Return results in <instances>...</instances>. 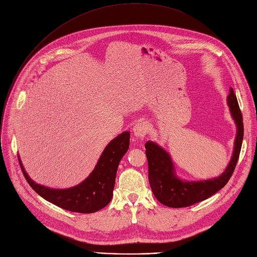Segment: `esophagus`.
<instances>
[{"label":"esophagus","mask_w":257,"mask_h":257,"mask_svg":"<svg viewBox=\"0 0 257 257\" xmlns=\"http://www.w3.org/2000/svg\"><path fill=\"white\" fill-rule=\"evenodd\" d=\"M133 132L136 138L143 140L145 135L149 132V125L145 121H139L133 127Z\"/></svg>","instance_id":"1"}]
</instances>
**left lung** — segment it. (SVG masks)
Instances as JSON below:
<instances>
[{"mask_svg": "<svg viewBox=\"0 0 257 257\" xmlns=\"http://www.w3.org/2000/svg\"><path fill=\"white\" fill-rule=\"evenodd\" d=\"M232 118L237 127V135L231 161L222 175L202 181H185L178 178L170 155L156 142L145 143L149 162V180L156 198L170 207H186L207 199L229 182L237 165L244 135L243 118L233 88L227 97Z\"/></svg>", "mask_w": 257, "mask_h": 257, "instance_id": "1", "label": "left lung"}]
</instances>
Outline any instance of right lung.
Returning <instances> with one entry per match:
<instances>
[{
  "mask_svg": "<svg viewBox=\"0 0 257 257\" xmlns=\"http://www.w3.org/2000/svg\"><path fill=\"white\" fill-rule=\"evenodd\" d=\"M129 131L114 138L105 146L90 175L77 186L68 189H52L36 184L25 172L19 157L18 160L28 184L43 198L66 210L91 213L103 208L111 201L118 166L129 149Z\"/></svg>",
  "mask_w": 257,
  "mask_h": 257,
  "instance_id": "right-lung-1",
  "label": "right lung"
}]
</instances>
